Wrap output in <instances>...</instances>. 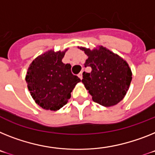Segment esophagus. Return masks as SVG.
<instances>
[{
	"label": "esophagus",
	"mask_w": 155,
	"mask_h": 155,
	"mask_svg": "<svg viewBox=\"0 0 155 155\" xmlns=\"http://www.w3.org/2000/svg\"><path fill=\"white\" fill-rule=\"evenodd\" d=\"M78 76H79V78H80V80H82V79H83V71H81V72L78 75Z\"/></svg>",
	"instance_id": "1"
}]
</instances>
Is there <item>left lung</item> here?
Wrapping results in <instances>:
<instances>
[{"label":"left lung","mask_w":155,"mask_h":155,"mask_svg":"<svg viewBox=\"0 0 155 155\" xmlns=\"http://www.w3.org/2000/svg\"><path fill=\"white\" fill-rule=\"evenodd\" d=\"M88 56L82 82L94 102L106 107L115 106L125 96L132 81V71L123 58L103 46L91 50L80 47Z\"/></svg>","instance_id":"obj_1"}]
</instances>
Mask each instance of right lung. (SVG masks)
Masks as SVG:
<instances>
[{"label": "right lung", "instance_id": "right-lung-1", "mask_svg": "<svg viewBox=\"0 0 155 155\" xmlns=\"http://www.w3.org/2000/svg\"><path fill=\"white\" fill-rule=\"evenodd\" d=\"M64 51L49 50L30 64L26 82L31 95L45 110H60L71 97V92L80 79L71 73L70 64L62 62Z\"/></svg>", "mask_w": 155, "mask_h": 155}]
</instances>
